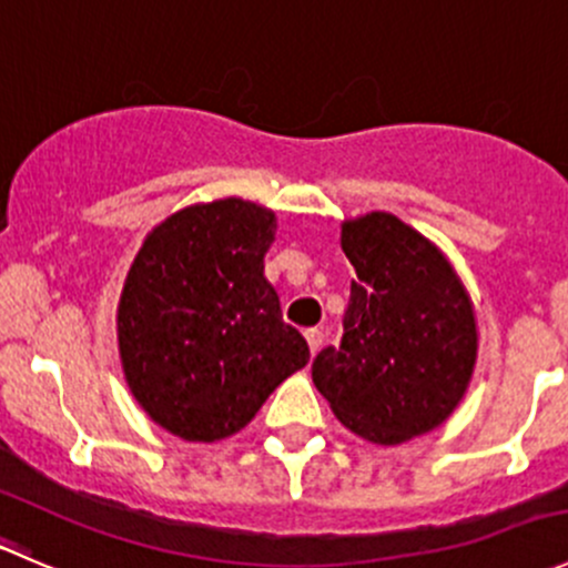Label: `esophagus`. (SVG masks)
<instances>
[{
    "mask_svg": "<svg viewBox=\"0 0 568 568\" xmlns=\"http://www.w3.org/2000/svg\"><path fill=\"white\" fill-rule=\"evenodd\" d=\"M306 342H308V351L317 353L323 347V331L320 328H306Z\"/></svg>",
    "mask_w": 568,
    "mask_h": 568,
    "instance_id": "esophagus-1",
    "label": "esophagus"
}]
</instances>
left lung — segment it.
Instances as JSON below:
<instances>
[{"instance_id":"obj_1","label":"left lung","mask_w":568,"mask_h":568,"mask_svg":"<svg viewBox=\"0 0 568 568\" xmlns=\"http://www.w3.org/2000/svg\"><path fill=\"white\" fill-rule=\"evenodd\" d=\"M356 267L342 342L312 362L336 419L375 445L445 423L477 362L475 308L439 248L389 212L342 223Z\"/></svg>"}]
</instances>
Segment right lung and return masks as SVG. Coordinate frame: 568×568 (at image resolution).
Instances as JSON below:
<instances>
[{
  "instance_id": "right-lung-1",
  "label": "right lung",
  "mask_w": 568,
  "mask_h": 568,
  "mask_svg": "<svg viewBox=\"0 0 568 568\" xmlns=\"http://www.w3.org/2000/svg\"><path fill=\"white\" fill-rule=\"evenodd\" d=\"M276 215L243 199L195 204L145 237L118 303V347L134 400L187 442H217L254 419L306 367L265 278Z\"/></svg>"
}]
</instances>
